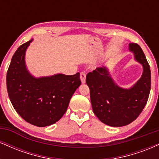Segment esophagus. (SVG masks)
Wrapping results in <instances>:
<instances>
[{
    "mask_svg": "<svg viewBox=\"0 0 159 159\" xmlns=\"http://www.w3.org/2000/svg\"><path fill=\"white\" fill-rule=\"evenodd\" d=\"M80 79H81L82 84H85L86 74L84 73V72H81V74H80Z\"/></svg>",
    "mask_w": 159,
    "mask_h": 159,
    "instance_id": "1",
    "label": "esophagus"
}]
</instances>
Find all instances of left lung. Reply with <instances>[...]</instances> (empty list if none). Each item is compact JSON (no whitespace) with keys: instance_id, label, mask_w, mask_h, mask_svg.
Returning <instances> with one entry per match:
<instances>
[{"instance_id":"1","label":"left lung","mask_w":159,"mask_h":159,"mask_svg":"<svg viewBox=\"0 0 159 159\" xmlns=\"http://www.w3.org/2000/svg\"><path fill=\"white\" fill-rule=\"evenodd\" d=\"M129 50L143 67L141 77L131 87H120L106 66L97 67L86 77L93 113L100 121L112 127L134 121L145 107L150 92L151 72L145 54L136 43H130Z\"/></svg>"}]
</instances>
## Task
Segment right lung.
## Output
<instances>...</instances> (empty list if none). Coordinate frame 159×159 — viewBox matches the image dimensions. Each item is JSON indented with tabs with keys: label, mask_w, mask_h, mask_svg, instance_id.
<instances>
[{
	"label": "right lung",
	"mask_w": 159,
	"mask_h": 159,
	"mask_svg": "<svg viewBox=\"0 0 159 159\" xmlns=\"http://www.w3.org/2000/svg\"><path fill=\"white\" fill-rule=\"evenodd\" d=\"M33 39L19 47L7 74L10 100L16 112L27 123L45 127L57 122L65 114L72 95L81 85L79 72L35 77L25 63L26 51Z\"/></svg>",
	"instance_id": "right-lung-1"
}]
</instances>
